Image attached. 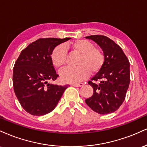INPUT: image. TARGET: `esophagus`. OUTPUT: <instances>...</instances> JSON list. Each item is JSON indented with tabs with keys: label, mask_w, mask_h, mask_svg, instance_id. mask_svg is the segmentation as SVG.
I'll use <instances>...</instances> for the list:
<instances>
[{
	"label": "esophagus",
	"mask_w": 147,
	"mask_h": 147,
	"mask_svg": "<svg viewBox=\"0 0 147 147\" xmlns=\"http://www.w3.org/2000/svg\"><path fill=\"white\" fill-rule=\"evenodd\" d=\"M72 86L75 87H82L84 86V84L83 83H79V84H72Z\"/></svg>",
	"instance_id": "obj_1"
}]
</instances>
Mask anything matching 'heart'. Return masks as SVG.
<instances>
[{"mask_svg":"<svg viewBox=\"0 0 147 147\" xmlns=\"http://www.w3.org/2000/svg\"><path fill=\"white\" fill-rule=\"evenodd\" d=\"M67 50H70L72 53L80 56L76 63L77 68L66 69L61 72V79L65 83H78L88 77L89 73L91 75L97 73L104 65V57L102 52L95 48L91 42L80 39L64 46L58 45L52 50V62L59 70L63 68L66 65Z\"/></svg>","mask_w":147,"mask_h":147,"instance_id":"1","label":"heart"}]
</instances>
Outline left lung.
<instances>
[{"label": "left lung", "instance_id": "1", "mask_svg": "<svg viewBox=\"0 0 147 147\" xmlns=\"http://www.w3.org/2000/svg\"><path fill=\"white\" fill-rule=\"evenodd\" d=\"M92 40L102 48L104 62L102 69L89 81L93 95L85 100L89 107L99 114L116 111L122 104L130 83V63L122 48L103 35L85 37Z\"/></svg>", "mask_w": 147, "mask_h": 147}]
</instances>
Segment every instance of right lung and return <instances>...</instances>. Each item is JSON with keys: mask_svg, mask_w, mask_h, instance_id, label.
Returning a JSON list of instances; mask_svg holds the SVG:
<instances>
[{"mask_svg": "<svg viewBox=\"0 0 147 147\" xmlns=\"http://www.w3.org/2000/svg\"><path fill=\"white\" fill-rule=\"evenodd\" d=\"M70 38H39L23 50L14 64L13 86L22 107L32 115H44L54 110L68 86L50 84L58 75L51 54L55 47Z\"/></svg>", "mask_w": 147, "mask_h": 147, "instance_id": "1", "label": "right lung"}]
</instances>
